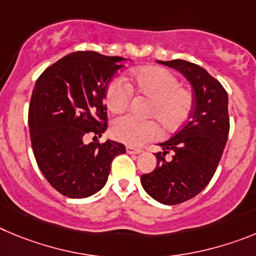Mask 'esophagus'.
<instances>
[{
    "label": "esophagus",
    "instance_id": "esophagus-1",
    "mask_svg": "<svg viewBox=\"0 0 256 256\" xmlns=\"http://www.w3.org/2000/svg\"><path fill=\"white\" fill-rule=\"evenodd\" d=\"M126 152H128V154H132V156H138V154L142 153V150H140V149L132 148V146H128V148H126Z\"/></svg>",
    "mask_w": 256,
    "mask_h": 256
}]
</instances>
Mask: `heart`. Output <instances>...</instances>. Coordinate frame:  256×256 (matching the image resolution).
<instances>
[{
	"label": "heart",
	"instance_id": "b5f03b06",
	"mask_svg": "<svg viewBox=\"0 0 256 256\" xmlns=\"http://www.w3.org/2000/svg\"><path fill=\"white\" fill-rule=\"evenodd\" d=\"M131 88L142 98L149 100L146 117L156 119L138 121L130 116L120 117L112 124V136L118 142L139 148L156 139L160 124L164 132L178 130L190 117L194 108L192 94L180 86L174 74L156 66H146L132 70L130 86L122 79L111 82L106 88V106L112 114H122L128 107Z\"/></svg>",
	"mask_w": 256,
	"mask_h": 256
}]
</instances>
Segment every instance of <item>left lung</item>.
<instances>
[{
	"instance_id": "1",
	"label": "left lung",
	"mask_w": 256,
	"mask_h": 256,
	"mask_svg": "<svg viewBox=\"0 0 256 256\" xmlns=\"http://www.w3.org/2000/svg\"><path fill=\"white\" fill-rule=\"evenodd\" d=\"M177 70L192 88L194 108L188 122L160 142L154 171L142 174V188L164 206L196 196L217 170L230 131L228 96L220 82L200 66L184 61H156ZM172 154V160L165 156Z\"/></svg>"
}]
</instances>
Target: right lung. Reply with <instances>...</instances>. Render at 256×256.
I'll return each mask as SVG.
<instances>
[{"mask_svg": "<svg viewBox=\"0 0 256 256\" xmlns=\"http://www.w3.org/2000/svg\"><path fill=\"white\" fill-rule=\"evenodd\" d=\"M124 57L74 52L46 68L29 107L34 156L52 188L72 199L94 195L106 185L111 163L125 145L107 139L86 142L107 130L104 94Z\"/></svg>", "mask_w": 256, "mask_h": 256, "instance_id": "1", "label": "right lung"}]
</instances>
